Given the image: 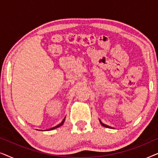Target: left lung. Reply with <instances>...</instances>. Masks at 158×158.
<instances>
[{
    "label": "left lung",
    "instance_id": "obj_1",
    "mask_svg": "<svg viewBox=\"0 0 158 158\" xmlns=\"http://www.w3.org/2000/svg\"><path fill=\"white\" fill-rule=\"evenodd\" d=\"M100 122H101V124H102L103 127H108V128H111V127H110L109 126H107V125H106V124H103V123H102V122H101V121H100Z\"/></svg>",
    "mask_w": 158,
    "mask_h": 158
}]
</instances>
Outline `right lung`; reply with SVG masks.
I'll list each match as a JSON object with an SVG mask.
<instances>
[{"instance_id": "1", "label": "right lung", "mask_w": 158, "mask_h": 158, "mask_svg": "<svg viewBox=\"0 0 158 158\" xmlns=\"http://www.w3.org/2000/svg\"><path fill=\"white\" fill-rule=\"evenodd\" d=\"M64 118L63 119V121H62V122L60 123V124H58V125H57V126L56 127H52V128H51V129H47V130H52V129H56V128H57V127H60L61 126V125H62L63 124V123H64Z\"/></svg>"}]
</instances>
